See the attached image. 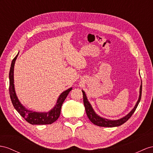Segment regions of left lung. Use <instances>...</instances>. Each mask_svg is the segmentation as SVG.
Returning a JSON list of instances; mask_svg holds the SVG:
<instances>
[{
	"instance_id": "obj_1",
	"label": "left lung",
	"mask_w": 153,
	"mask_h": 153,
	"mask_svg": "<svg viewBox=\"0 0 153 153\" xmlns=\"http://www.w3.org/2000/svg\"><path fill=\"white\" fill-rule=\"evenodd\" d=\"M142 82L141 83L140 88L139 98H138V101H137L136 104L135 105L134 107L133 108L132 110L130 112H129L128 114H127L126 116L122 117V118H120L119 120H108L106 118H103V117L97 115L95 112V111H94L92 105L88 101L87 96H86V94H85V92L83 91H82V92H83V95L84 106L85 108L86 113H87V115L88 117V119L91 120V121L92 123H94L96 125H97V126H100V127H114L120 126V125H121L124 123L126 122V121L129 118H130L131 116L133 114V113H134V111H136V109L137 107H138V105L140 101L141 97H142Z\"/></svg>"
}]
</instances>
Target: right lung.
I'll list each match as a JSON object with an SVG mask.
<instances>
[{
  "label": "right lung",
  "mask_w": 153,
  "mask_h": 153,
  "mask_svg": "<svg viewBox=\"0 0 153 153\" xmlns=\"http://www.w3.org/2000/svg\"><path fill=\"white\" fill-rule=\"evenodd\" d=\"M17 55L13 59L11 64V67L9 74L10 79V96L11 100V102L13 105L14 108L16 111L20 114V115L24 117L26 121L32 125H47L52 124L54 121H56L60 116L61 109L62 105L65 100L66 97H67L69 92L71 91L72 88H70L61 94V95L57 99L56 105L55 107L47 112H34L32 111L28 110L18 100V97L16 95L14 87V79H13V71H14V65L15 61L19 55Z\"/></svg>",
  "instance_id": "add662e5"
}]
</instances>
